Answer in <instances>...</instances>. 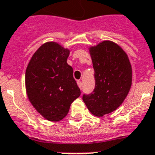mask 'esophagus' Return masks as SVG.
<instances>
[{"label": "esophagus", "mask_w": 155, "mask_h": 155, "mask_svg": "<svg viewBox=\"0 0 155 155\" xmlns=\"http://www.w3.org/2000/svg\"><path fill=\"white\" fill-rule=\"evenodd\" d=\"M77 85L79 86V87H80V89L82 88V86H83V84H82V82L80 81V80H78L77 81Z\"/></svg>", "instance_id": "obj_1"}]
</instances>
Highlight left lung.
<instances>
[{"label":"left lung","mask_w":155,"mask_h":155,"mask_svg":"<svg viewBox=\"0 0 155 155\" xmlns=\"http://www.w3.org/2000/svg\"><path fill=\"white\" fill-rule=\"evenodd\" d=\"M95 70V87L83 100L91 113L102 117L113 112L127 96L132 83V68L127 55L119 45L104 41L89 48Z\"/></svg>","instance_id":"8db88e82"}]
</instances>
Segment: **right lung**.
I'll use <instances>...</instances> for the list:
<instances>
[{
  "mask_svg": "<svg viewBox=\"0 0 155 155\" xmlns=\"http://www.w3.org/2000/svg\"><path fill=\"white\" fill-rule=\"evenodd\" d=\"M70 50L56 42L45 43L32 56L25 71L28 98L34 108L48 121L62 120L71 103L80 95L68 64Z\"/></svg>",
  "mask_w": 155,
  "mask_h": 155,
  "instance_id": "1",
  "label": "right lung"
}]
</instances>
